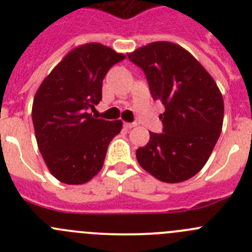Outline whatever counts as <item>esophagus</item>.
<instances>
[{"label":"esophagus","instance_id":"34e87169","mask_svg":"<svg viewBox=\"0 0 252 252\" xmlns=\"http://www.w3.org/2000/svg\"><path fill=\"white\" fill-rule=\"evenodd\" d=\"M123 126L126 129H131V128H134V126H136V123L135 122H131V123H124Z\"/></svg>","mask_w":252,"mask_h":252}]
</instances>
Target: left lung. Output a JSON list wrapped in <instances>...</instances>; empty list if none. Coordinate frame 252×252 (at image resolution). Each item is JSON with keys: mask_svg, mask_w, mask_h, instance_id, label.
Instances as JSON below:
<instances>
[{"mask_svg": "<svg viewBox=\"0 0 252 252\" xmlns=\"http://www.w3.org/2000/svg\"><path fill=\"white\" fill-rule=\"evenodd\" d=\"M144 72L155 101L166 111L159 116L162 133L136 150L139 164L164 183H180L201 171L220 135L224 105L212 77L183 47L151 42L128 53Z\"/></svg>", "mask_w": 252, "mask_h": 252, "instance_id": "left-lung-1", "label": "left lung"}]
</instances>
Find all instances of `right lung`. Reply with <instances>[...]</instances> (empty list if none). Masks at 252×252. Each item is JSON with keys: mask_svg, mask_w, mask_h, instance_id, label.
Returning a JSON list of instances; mask_svg holds the SVG:
<instances>
[{"mask_svg": "<svg viewBox=\"0 0 252 252\" xmlns=\"http://www.w3.org/2000/svg\"><path fill=\"white\" fill-rule=\"evenodd\" d=\"M124 55L91 42L70 51L42 81L32 103L37 146L48 169L65 184H84L100 172L121 121L94 118L102 81Z\"/></svg>", "mask_w": 252, "mask_h": 252, "instance_id": "right-lung-1", "label": "right lung"}]
</instances>
